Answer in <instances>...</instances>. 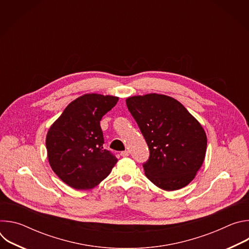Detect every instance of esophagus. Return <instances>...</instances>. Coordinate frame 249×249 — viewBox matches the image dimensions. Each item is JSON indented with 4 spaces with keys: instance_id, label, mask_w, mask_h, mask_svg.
<instances>
[{
    "instance_id": "34e87169",
    "label": "esophagus",
    "mask_w": 249,
    "mask_h": 249,
    "mask_svg": "<svg viewBox=\"0 0 249 249\" xmlns=\"http://www.w3.org/2000/svg\"><path fill=\"white\" fill-rule=\"evenodd\" d=\"M122 157H128L129 156V151H124V152H121L120 154Z\"/></svg>"
}]
</instances>
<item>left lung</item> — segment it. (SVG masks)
I'll return each mask as SVG.
<instances>
[{"label":"left lung","mask_w":249,"mask_h":249,"mask_svg":"<svg viewBox=\"0 0 249 249\" xmlns=\"http://www.w3.org/2000/svg\"><path fill=\"white\" fill-rule=\"evenodd\" d=\"M126 104L150 150L149 160L143 163L146 176L166 191L189 184L206 155L207 137L201 124L179 101L167 95L131 96Z\"/></svg>","instance_id":"8db88e82"}]
</instances>
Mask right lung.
I'll list each match as a JSON object with an SVG mask.
<instances>
[{
    "instance_id": "obj_1",
    "label": "right lung",
    "mask_w": 249,
    "mask_h": 249,
    "mask_svg": "<svg viewBox=\"0 0 249 249\" xmlns=\"http://www.w3.org/2000/svg\"><path fill=\"white\" fill-rule=\"evenodd\" d=\"M117 96L84 94L71 102L46 136L49 163L59 178L78 190L91 189L111 172L116 157L103 149L100 120Z\"/></svg>"
}]
</instances>
